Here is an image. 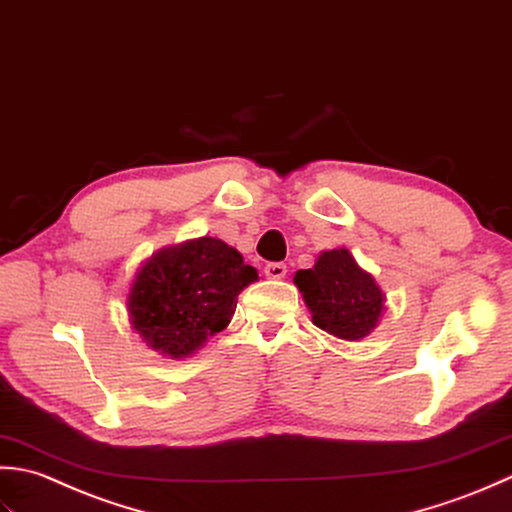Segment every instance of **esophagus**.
I'll return each instance as SVG.
<instances>
[{"mask_svg": "<svg viewBox=\"0 0 512 512\" xmlns=\"http://www.w3.org/2000/svg\"><path fill=\"white\" fill-rule=\"evenodd\" d=\"M285 274H287V265L285 263H267L265 265V276L267 278L280 280V278H285Z\"/></svg>", "mask_w": 512, "mask_h": 512, "instance_id": "esophagus-1", "label": "esophagus"}]
</instances>
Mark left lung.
<instances>
[{
	"label": "left lung",
	"instance_id": "obj_1",
	"mask_svg": "<svg viewBox=\"0 0 512 512\" xmlns=\"http://www.w3.org/2000/svg\"><path fill=\"white\" fill-rule=\"evenodd\" d=\"M294 283L302 291L314 325L342 340H360L378 325L384 294L347 249L322 252L311 269H300Z\"/></svg>",
	"mask_w": 512,
	"mask_h": 512
}]
</instances>
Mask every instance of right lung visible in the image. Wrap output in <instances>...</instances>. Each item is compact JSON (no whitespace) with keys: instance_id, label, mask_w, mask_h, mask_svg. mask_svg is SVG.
<instances>
[{"instance_id":"1","label":"right lung","mask_w":512,"mask_h":512,"mask_svg":"<svg viewBox=\"0 0 512 512\" xmlns=\"http://www.w3.org/2000/svg\"><path fill=\"white\" fill-rule=\"evenodd\" d=\"M256 278V269L218 238L168 247L137 274L128 298L130 320L150 349L187 358L229 325L238 294Z\"/></svg>"}]
</instances>
